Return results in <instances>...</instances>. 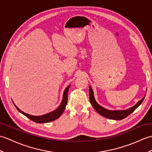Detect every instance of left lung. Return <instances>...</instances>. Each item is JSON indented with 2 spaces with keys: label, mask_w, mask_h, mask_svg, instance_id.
Wrapping results in <instances>:
<instances>
[{
  "label": "left lung",
  "mask_w": 152,
  "mask_h": 152,
  "mask_svg": "<svg viewBox=\"0 0 152 152\" xmlns=\"http://www.w3.org/2000/svg\"><path fill=\"white\" fill-rule=\"evenodd\" d=\"M144 97L145 96H144L140 101H138L136 104L133 106V107H131V108H129L127 110H109L103 108L101 106H100L99 104H97V102L95 101L94 96H93V90L91 87L89 86V101L90 102H91V104H92L93 107L95 108V110L100 115L104 116V117L106 118L115 119V120H121V119L127 117L129 115H130L132 112H133L139 106V105L144 101Z\"/></svg>",
  "instance_id": "left-lung-1"
}]
</instances>
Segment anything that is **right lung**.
<instances>
[{"label":"right lung","mask_w":152,"mask_h":152,"mask_svg":"<svg viewBox=\"0 0 152 152\" xmlns=\"http://www.w3.org/2000/svg\"><path fill=\"white\" fill-rule=\"evenodd\" d=\"M70 88V86H69L67 88L65 89L63 93V97L62 102H61V104L60 106L57 109H56V110H54L53 112H51L49 114H45L43 115H40V116H34V115H31L29 114H27L26 113H25L23 112H22L21 110H19L17 106H16L15 104V108H17L18 110L21 112V114L25 115L27 118L28 119H30L31 120L33 121L36 123H38V124H42V123H48V122H50L52 121L53 120H56V119L59 118L61 114H63V112L64 110V108H65V106L67 104V101H68V91H69V89Z\"/></svg>","instance_id":"add662e5"}]
</instances>
